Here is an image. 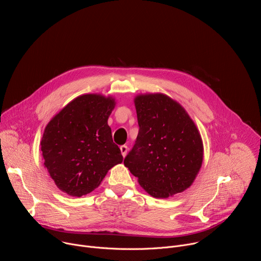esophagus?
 I'll use <instances>...</instances> for the list:
<instances>
[{"instance_id":"34e87169","label":"esophagus","mask_w":261,"mask_h":261,"mask_svg":"<svg viewBox=\"0 0 261 261\" xmlns=\"http://www.w3.org/2000/svg\"><path fill=\"white\" fill-rule=\"evenodd\" d=\"M120 150H121V153H122L123 157H126V155H127V153H128V146H127V145H122V146L120 147Z\"/></svg>"}]
</instances>
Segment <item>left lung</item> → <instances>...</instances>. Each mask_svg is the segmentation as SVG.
Instances as JSON below:
<instances>
[{"label": "left lung", "mask_w": 261, "mask_h": 261, "mask_svg": "<svg viewBox=\"0 0 261 261\" xmlns=\"http://www.w3.org/2000/svg\"><path fill=\"white\" fill-rule=\"evenodd\" d=\"M139 131L124 164L155 198L188 189L203 160L199 130L187 111L162 93L134 98Z\"/></svg>", "instance_id": "8db88e82"}]
</instances>
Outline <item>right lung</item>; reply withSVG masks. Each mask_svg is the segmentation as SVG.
<instances>
[{
    "label": "right lung",
    "instance_id": "1",
    "mask_svg": "<svg viewBox=\"0 0 261 261\" xmlns=\"http://www.w3.org/2000/svg\"><path fill=\"white\" fill-rule=\"evenodd\" d=\"M115 106L111 96L84 94L46 125L40 142L42 158L61 191L70 196L87 195L99 187L110 168L123 162L107 124Z\"/></svg>",
    "mask_w": 261,
    "mask_h": 261
}]
</instances>
